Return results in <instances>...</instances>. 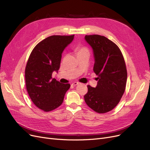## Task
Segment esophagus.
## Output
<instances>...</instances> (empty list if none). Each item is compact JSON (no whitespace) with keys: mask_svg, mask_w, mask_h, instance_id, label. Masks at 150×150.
Returning a JSON list of instances; mask_svg holds the SVG:
<instances>
[{"mask_svg":"<svg viewBox=\"0 0 150 150\" xmlns=\"http://www.w3.org/2000/svg\"><path fill=\"white\" fill-rule=\"evenodd\" d=\"M79 84V83H78V82H74V83H72V86H77V85H78Z\"/></svg>","mask_w":150,"mask_h":150,"instance_id":"34e87169","label":"esophagus"}]
</instances>
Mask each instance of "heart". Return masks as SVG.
Returning <instances> with one entry per match:
<instances>
[{"mask_svg":"<svg viewBox=\"0 0 150 150\" xmlns=\"http://www.w3.org/2000/svg\"><path fill=\"white\" fill-rule=\"evenodd\" d=\"M76 51L78 53V55L84 53H88L89 54V50L87 47L84 46H78L76 48Z\"/></svg>","mask_w":150,"mask_h":150,"instance_id":"b5f03b06","label":"heart"}]
</instances>
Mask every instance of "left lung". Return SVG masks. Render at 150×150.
Returning a JSON list of instances; mask_svg holds the SVG:
<instances>
[{"label": "left lung", "mask_w": 150, "mask_h": 150, "mask_svg": "<svg viewBox=\"0 0 150 150\" xmlns=\"http://www.w3.org/2000/svg\"><path fill=\"white\" fill-rule=\"evenodd\" d=\"M85 40L93 50V71L98 76L96 88L88 86L84 101L98 113L111 111L123 95L127 81V70L120 48L110 39L97 34L86 35Z\"/></svg>", "instance_id": "obj_1"}]
</instances>
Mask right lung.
<instances>
[{
	"label": "right lung",
	"instance_id": "add662e5",
	"mask_svg": "<svg viewBox=\"0 0 150 150\" xmlns=\"http://www.w3.org/2000/svg\"><path fill=\"white\" fill-rule=\"evenodd\" d=\"M72 35H51L38 43L31 52L25 70L26 89L35 105L44 111L61 105L69 84L52 78L59 69L62 53L74 39Z\"/></svg>",
	"mask_w": 150,
	"mask_h": 150
}]
</instances>
